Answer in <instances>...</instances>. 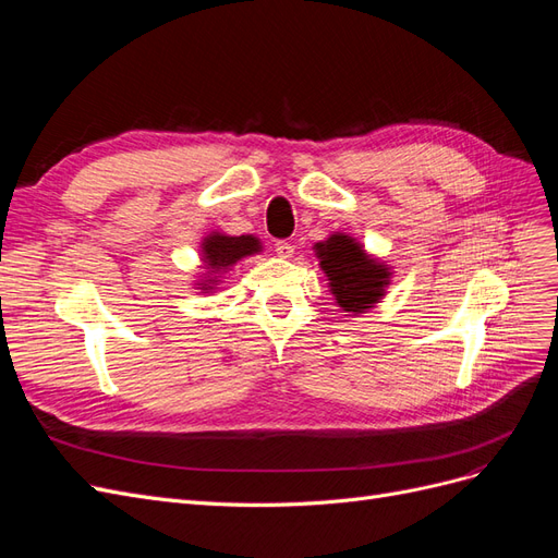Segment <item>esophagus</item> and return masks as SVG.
Listing matches in <instances>:
<instances>
[{
    "instance_id": "1",
    "label": "esophagus",
    "mask_w": 558,
    "mask_h": 558,
    "mask_svg": "<svg viewBox=\"0 0 558 558\" xmlns=\"http://www.w3.org/2000/svg\"><path fill=\"white\" fill-rule=\"evenodd\" d=\"M275 251H277V256L279 258H293V244L291 242H286V240H281V242H277L275 244Z\"/></svg>"
}]
</instances>
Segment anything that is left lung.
<instances>
[{
	"label": "left lung",
	"mask_w": 558,
	"mask_h": 558,
	"mask_svg": "<svg viewBox=\"0 0 558 558\" xmlns=\"http://www.w3.org/2000/svg\"><path fill=\"white\" fill-rule=\"evenodd\" d=\"M314 253L342 312H351L353 316L365 314L386 295L393 277L391 267L369 256L363 244L349 234H330L328 240L314 244Z\"/></svg>",
	"instance_id": "obj_1"
}]
</instances>
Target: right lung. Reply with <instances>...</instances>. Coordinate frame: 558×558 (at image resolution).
Returning <instances> with one entry per match:
<instances>
[{
  "mask_svg": "<svg viewBox=\"0 0 558 558\" xmlns=\"http://www.w3.org/2000/svg\"><path fill=\"white\" fill-rule=\"evenodd\" d=\"M199 251H202V267H205V272L199 275V279L193 286L202 293H214L228 269L232 265H238L242 258L253 256V253H260L263 244L258 238H253V234L232 238V234L216 230L202 240Z\"/></svg>",
  "mask_w": 558,
  "mask_h": 558,
  "instance_id": "obj_1",
  "label": "right lung"
}]
</instances>
